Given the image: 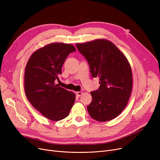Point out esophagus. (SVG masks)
Returning a JSON list of instances; mask_svg holds the SVG:
<instances>
[{
	"label": "esophagus",
	"mask_w": 160,
	"mask_h": 160,
	"mask_svg": "<svg viewBox=\"0 0 160 160\" xmlns=\"http://www.w3.org/2000/svg\"><path fill=\"white\" fill-rule=\"evenodd\" d=\"M82 91H78V92H77V93H76V94H77V95L78 96V97H80V96H81L82 95Z\"/></svg>",
	"instance_id": "obj_1"
}]
</instances>
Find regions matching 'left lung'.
Returning <instances> with one entry per match:
<instances>
[{
	"instance_id": "obj_1",
	"label": "left lung",
	"mask_w": 160,
	"mask_h": 160,
	"mask_svg": "<svg viewBox=\"0 0 160 160\" xmlns=\"http://www.w3.org/2000/svg\"><path fill=\"white\" fill-rule=\"evenodd\" d=\"M76 46L88 61L92 77H99L100 87L91 92L92 101L87 106L90 116L100 122L113 119L123 111L131 95L129 62L118 48L106 39Z\"/></svg>"
}]
</instances>
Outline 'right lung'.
<instances>
[{
  "label": "right lung",
  "mask_w": 160,
  "mask_h": 160,
  "mask_svg": "<svg viewBox=\"0 0 160 160\" xmlns=\"http://www.w3.org/2000/svg\"><path fill=\"white\" fill-rule=\"evenodd\" d=\"M75 51L70 44H48L33 52L27 64L25 94L31 104L50 120L65 118L74 103V93L56 83L60 80L58 76L65 59Z\"/></svg>",
  "instance_id": "right-lung-1"
}]
</instances>
